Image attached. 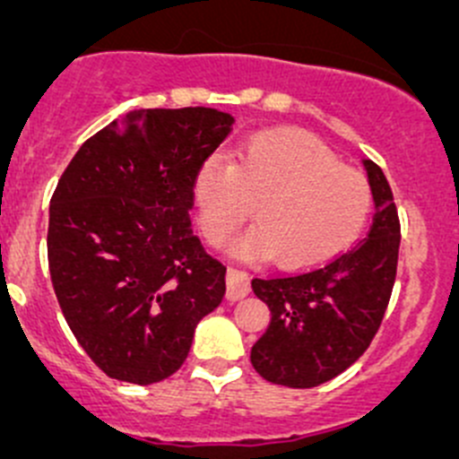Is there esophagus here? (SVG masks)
Returning a JSON list of instances; mask_svg holds the SVG:
<instances>
[{"mask_svg":"<svg viewBox=\"0 0 459 459\" xmlns=\"http://www.w3.org/2000/svg\"><path fill=\"white\" fill-rule=\"evenodd\" d=\"M251 293V280L244 271L239 268H229L226 271V298L230 302H238V299L247 298Z\"/></svg>","mask_w":459,"mask_h":459,"instance_id":"obj_1","label":"esophagus"}]
</instances>
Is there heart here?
Returning <instances> with one entry per match:
<instances>
[{
    "instance_id": "1",
    "label": "heart",
    "mask_w": 459,
    "mask_h": 459,
    "mask_svg": "<svg viewBox=\"0 0 459 459\" xmlns=\"http://www.w3.org/2000/svg\"><path fill=\"white\" fill-rule=\"evenodd\" d=\"M200 226L221 244L251 212L257 224L238 242L244 255L308 271L349 251L371 215V186L304 131L251 137L233 164L208 160L193 182Z\"/></svg>"
}]
</instances>
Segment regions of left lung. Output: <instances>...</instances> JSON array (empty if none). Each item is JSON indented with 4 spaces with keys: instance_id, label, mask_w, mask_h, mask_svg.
Here are the masks:
<instances>
[{
    "instance_id": "8db88e82",
    "label": "left lung",
    "mask_w": 459,
    "mask_h": 459,
    "mask_svg": "<svg viewBox=\"0 0 459 459\" xmlns=\"http://www.w3.org/2000/svg\"><path fill=\"white\" fill-rule=\"evenodd\" d=\"M375 204L367 239L316 271L255 277L253 293L271 311L251 362L280 386L311 388L344 373L371 344L391 299L400 220L382 169L364 160Z\"/></svg>"
}]
</instances>
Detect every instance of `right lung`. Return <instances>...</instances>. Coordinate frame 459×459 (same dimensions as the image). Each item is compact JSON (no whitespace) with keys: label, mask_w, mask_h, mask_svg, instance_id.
<instances>
[{"label":"right lung","mask_w":459,"mask_h":459,"mask_svg":"<svg viewBox=\"0 0 459 459\" xmlns=\"http://www.w3.org/2000/svg\"><path fill=\"white\" fill-rule=\"evenodd\" d=\"M235 117L217 108H135L82 143L50 200L48 268L64 317L108 377H170L226 266L193 235V182Z\"/></svg>","instance_id":"obj_1"}]
</instances>
